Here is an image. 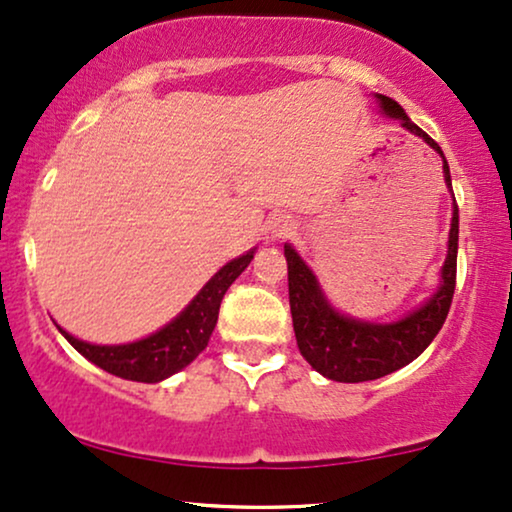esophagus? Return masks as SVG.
Wrapping results in <instances>:
<instances>
[{
	"mask_svg": "<svg viewBox=\"0 0 512 512\" xmlns=\"http://www.w3.org/2000/svg\"><path fill=\"white\" fill-rule=\"evenodd\" d=\"M293 228H296V226H293L291 216L275 214V216H270L268 223H265L263 235H265V240H268V242H279V240H286V237H291Z\"/></svg>",
	"mask_w": 512,
	"mask_h": 512,
	"instance_id": "esophagus-1",
	"label": "esophagus"
}]
</instances>
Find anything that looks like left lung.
Here are the masks:
<instances>
[{
  "label": "left lung",
  "mask_w": 512,
  "mask_h": 512,
  "mask_svg": "<svg viewBox=\"0 0 512 512\" xmlns=\"http://www.w3.org/2000/svg\"><path fill=\"white\" fill-rule=\"evenodd\" d=\"M380 111L394 118L412 135L424 139L433 151L443 158V177L447 191L452 193L450 165L440 146L415 125L398 102L387 95L375 93ZM454 198V193H452ZM457 244H459V209L452 202L450 237H447V256L440 268V284L431 298L405 314L398 321L377 324V321L354 319L331 305L321 289L317 275L291 244H284L286 265H289V303L293 331L303 359L319 375L335 382H368L384 377L394 370L415 361L431 340L443 328L454 296L457 279Z\"/></svg>",
  "instance_id": "1"
}]
</instances>
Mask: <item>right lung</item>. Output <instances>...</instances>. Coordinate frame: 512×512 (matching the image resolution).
I'll return each instance as SVG.
<instances>
[{"mask_svg":"<svg viewBox=\"0 0 512 512\" xmlns=\"http://www.w3.org/2000/svg\"><path fill=\"white\" fill-rule=\"evenodd\" d=\"M254 254L256 247L223 265L170 324L142 340L125 342V345H93V342L74 338L62 326H55L69 345L97 368L132 382H163L184 370L207 347L228 286L247 270Z\"/></svg>","mask_w":512,"mask_h":512,"instance_id":"1","label":"right lung"}]
</instances>
